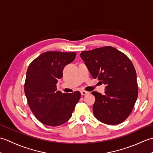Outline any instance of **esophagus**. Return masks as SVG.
I'll return each instance as SVG.
<instances>
[{"label":"esophagus","instance_id":"34e87169","mask_svg":"<svg viewBox=\"0 0 153 153\" xmlns=\"http://www.w3.org/2000/svg\"><path fill=\"white\" fill-rule=\"evenodd\" d=\"M81 94H82V95H86L87 94H89V92L85 91H81Z\"/></svg>","mask_w":153,"mask_h":153}]
</instances>
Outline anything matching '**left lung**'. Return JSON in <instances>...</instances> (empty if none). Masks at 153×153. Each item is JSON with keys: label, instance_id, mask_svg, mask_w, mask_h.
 Returning a JSON list of instances; mask_svg holds the SVG:
<instances>
[{"label": "left lung", "instance_id": "obj_1", "mask_svg": "<svg viewBox=\"0 0 153 153\" xmlns=\"http://www.w3.org/2000/svg\"><path fill=\"white\" fill-rule=\"evenodd\" d=\"M94 79L105 83V95L92 92L95 97L93 114L100 122L108 125L123 122L130 114L138 96L137 74L130 59L122 52L106 46L82 51Z\"/></svg>", "mask_w": 153, "mask_h": 153}]
</instances>
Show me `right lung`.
<instances>
[{
  "label": "right lung",
  "mask_w": 153,
  "mask_h": 153,
  "mask_svg": "<svg viewBox=\"0 0 153 153\" xmlns=\"http://www.w3.org/2000/svg\"><path fill=\"white\" fill-rule=\"evenodd\" d=\"M76 56L74 52H45L27 68L24 92L31 112L45 125L58 126L66 122L79 101L80 92L62 93L56 89L64 66Z\"/></svg>",
  "instance_id": "add662e5"
}]
</instances>
